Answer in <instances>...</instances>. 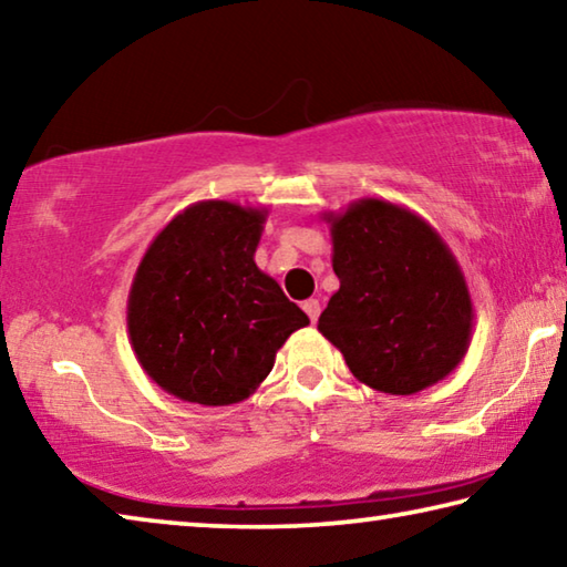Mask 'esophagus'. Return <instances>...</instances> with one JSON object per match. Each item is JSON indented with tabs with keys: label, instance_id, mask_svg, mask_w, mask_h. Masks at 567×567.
Masks as SVG:
<instances>
[{
	"label": "esophagus",
	"instance_id": "obj_1",
	"mask_svg": "<svg viewBox=\"0 0 567 567\" xmlns=\"http://www.w3.org/2000/svg\"><path fill=\"white\" fill-rule=\"evenodd\" d=\"M302 310L307 312V318H310L312 322H318V318H320V302L318 300H305Z\"/></svg>",
	"mask_w": 567,
	"mask_h": 567
}]
</instances>
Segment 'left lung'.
<instances>
[{
	"label": "left lung",
	"mask_w": 567,
	"mask_h": 567,
	"mask_svg": "<svg viewBox=\"0 0 567 567\" xmlns=\"http://www.w3.org/2000/svg\"><path fill=\"white\" fill-rule=\"evenodd\" d=\"M340 290L318 330L354 378L390 395H415L453 372L473 338L465 275L437 229L388 199L324 213Z\"/></svg>",
	"instance_id": "obj_1"
}]
</instances>
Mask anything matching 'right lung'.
<instances>
[{"label": "right lung", "mask_w": 567, "mask_h": 567, "mask_svg": "<svg viewBox=\"0 0 567 567\" xmlns=\"http://www.w3.org/2000/svg\"><path fill=\"white\" fill-rule=\"evenodd\" d=\"M265 207L203 199L152 239L127 300L132 350L150 380L185 402L247 400L310 318L255 265Z\"/></svg>", "instance_id": "add662e5"}]
</instances>
